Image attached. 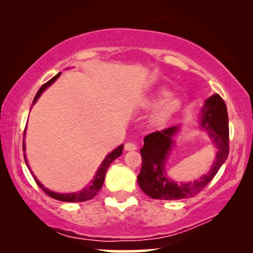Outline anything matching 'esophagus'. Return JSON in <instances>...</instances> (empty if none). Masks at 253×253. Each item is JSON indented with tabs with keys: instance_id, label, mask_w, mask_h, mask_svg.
Returning a JSON list of instances; mask_svg holds the SVG:
<instances>
[{
	"instance_id": "1",
	"label": "esophagus",
	"mask_w": 253,
	"mask_h": 253,
	"mask_svg": "<svg viewBox=\"0 0 253 253\" xmlns=\"http://www.w3.org/2000/svg\"><path fill=\"white\" fill-rule=\"evenodd\" d=\"M125 150L126 151H134L136 150V145L133 143H126L125 144Z\"/></svg>"
}]
</instances>
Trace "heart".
I'll return each mask as SVG.
<instances>
[{
  "label": "heart",
  "mask_w": 253,
  "mask_h": 253,
  "mask_svg": "<svg viewBox=\"0 0 253 253\" xmlns=\"http://www.w3.org/2000/svg\"><path fill=\"white\" fill-rule=\"evenodd\" d=\"M167 95H168V91H165V90H161L156 97L147 98V100L144 101L143 104L145 107H150L152 106L158 98L165 97ZM179 107H181V101H179L177 97H173V96L165 97L164 100L158 104V107H157L155 115H153V121L158 125L167 123V121L169 120L173 114H175L177 110L179 109Z\"/></svg>",
  "instance_id": "heart-1"
}]
</instances>
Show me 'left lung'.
Wrapping results in <instances>:
<instances>
[{"label": "left lung", "instance_id": "8db88e82", "mask_svg": "<svg viewBox=\"0 0 253 253\" xmlns=\"http://www.w3.org/2000/svg\"><path fill=\"white\" fill-rule=\"evenodd\" d=\"M201 126L215 144L217 153L214 164L207 175L193 183H177L165 176L164 164L172 146V136L178 126L168 127L150 133L144 138L141 153V170L138 175L140 189L156 200H181L199 194L210 183L221 165L227 159L229 152L228 114L225 101L219 94L211 95L206 100L201 110Z\"/></svg>", "mask_w": 253, "mask_h": 253}]
</instances>
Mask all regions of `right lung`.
<instances>
[{
  "label": "right lung",
  "mask_w": 253,
  "mask_h": 253,
  "mask_svg": "<svg viewBox=\"0 0 253 253\" xmlns=\"http://www.w3.org/2000/svg\"><path fill=\"white\" fill-rule=\"evenodd\" d=\"M59 75H60V72L58 75H56V76H54L53 78H51V80L48 81V82H46L45 84H43V85H42V88L38 90L36 97H34L33 103H32V104H34V103L37 102V100H38V98H39L40 95L42 94L43 90L47 88L48 85H51V84L53 83L58 77H59ZM24 143H25V141H24ZM123 150H124V145H120V146L117 147V149L113 151L112 153H109V155L107 156L106 158H104V161L102 162V164H101L100 169H98L96 176H95V179L91 183V185L86 187L85 189L78 191V193H71V194L53 193V191L46 189V188L43 187L42 183L38 181L36 177H34V179H36L37 184L39 185L40 189L43 190V193H45L46 195H48V196L52 197V199H54V200H58V201H63V202H83V201H88V200H91L92 197L96 195L98 191H100L101 188H102L103 182H104V177H106L107 169H108L109 165L112 164L113 162H114L115 159L118 158V157L121 156V153H123ZM24 151H25V145H24ZM24 157H25L26 164H27V159H26L25 153H24ZM27 167H28V164H27Z\"/></svg>",
  "instance_id": "1"
}]
</instances>
